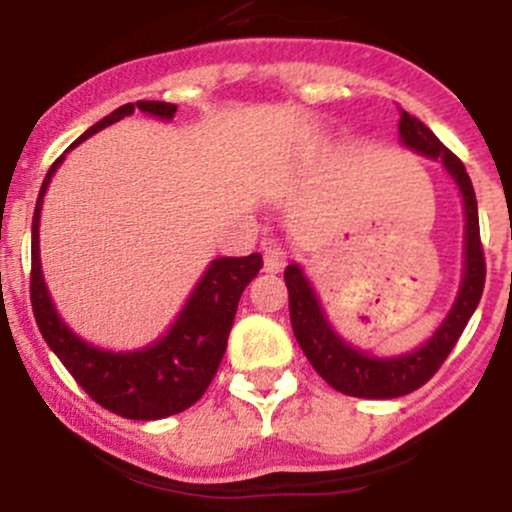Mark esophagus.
<instances>
[{"label":"esophagus","mask_w":512,"mask_h":512,"mask_svg":"<svg viewBox=\"0 0 512 512\" xmlns=\"http://www.w3.org/2000/svg\"><path fill=\"white\" fill-rule=\"evenodd\" d=\"M287 262V252L282 247H267L265 250V270L267 272H282Z\"/></svg>","instance_id":"1"}]
</instances>
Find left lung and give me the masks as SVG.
I'll list each match as a JSON object with an SVG mask.
<instances>
[{
    "label": "left lung",
    "mask_w": 512,
    "mask_h": 512,
    "mask_svg": "<svg viewBox=\"0 0 512 512\" xmlns=\"http://www.w3.org/2000/svg\"><path fill=\"white\" fill-rule=\"evenodd\" d=\"M399 133L404 146H409L411 151L441 160L443 168L456 180L463 195V208H466V242H463L466 252H463L461 292H458L456 302H453L451 312L443 319L441 327L433 332V337L411 354L391 356V359L369 356L344 342L329 327L327 317L319 307L317 294H314L304 272L297 265H289L285 270L289 319H292L294 337H297L304 356L332 389L347 396H359V399H396V396H406L426 384L441 369L451 349L456 347L468 319L476 312L485 285V257L483 245H480L476 190L468 178L466 165L438 141L436 133L426 123L406 113L404 108H401Z\"/></svg>",
    "instance_id": "obj_1"
}]
</instances>
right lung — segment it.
Segmentation results:
<instances>
[{"label": "right lung", "mask_w": 512, "mask_h": 512, "mask_svg": "<svg viewBox=\"0 0 512 512\" xmlns=\"http://www.w3.org/2000/svg\"><path fill=\"white\" fill-rule=\"evenodd\" d=\"M136 108L156 118H165V121L178 111L175 103L165 101L126 103L94 123L74 146H79L101 128L131 116ZM64 156L51 163L49 173L41 183L32 220V287H29V294H32L34 319L39 324L41 337L46 339L51 352L59 356L61 364L69 369V374L79 381L81 389L103 409L123 418H133V421H156V418L180 414L193 406L215 379V371L223 361L227 337H230L237 302L252 277H257V272L262 270V257L257 252L247 257H218L210 262L198 287L185 302L183 312L178 314L163 339L153 342L151 347L138 349V352H103L76 337L61 322L51 304L49 289L44 285V275H41V203H44L51 175L56 173Z\"/></svg>", "instance_id": "1"}]
</instances>
